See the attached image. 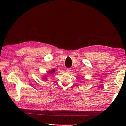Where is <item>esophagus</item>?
Listing matches in <instances>:
<instances>
[{
	"mask_svg": "<svg viewBox=\"0 0 126 126\" xmlns=\"http://www.w3.org/2000/svg\"><path fill=\"white\" fill-rule=\"evenodd\" d=\"M66 71H67V72H70V71H71V68H67Z\"/></svg>",
	"mask_w": 126,
	"mask_h": 126,
	"instance_id": "34e87169",
	"label": "esophagus"
}]
</instances>
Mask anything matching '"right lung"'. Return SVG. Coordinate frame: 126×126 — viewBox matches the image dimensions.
Masks as SVG:
<instances>
[{"label":"right lung","mask_w":126,"mask_h":126,"mask_svg":"<svg viewBox=\"0 0 126 126\" xmlns=\"http://www.w3.org/2000/svg\"><path fill=\"white\" fill-rule=\"evenodd\" d=\"M55 72V69H54L51 70V71H49V73L51 74H52V73H54V72ZM45 79H46V78H45Z\"/></svg>","instance_id":"1"}]
</instances>
